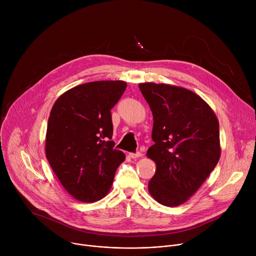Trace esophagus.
Wrapping results in <instances>:
<instances>
[{
    "instance_id": "obj_1",
    "label": "esophagus",
    "mask_w": 256,
    "mask_h": 256,
    "mask_svg": "<svg viewBox=\"0 0 256 256\" xmlns=\"http://www.w3.org/2000/svg\"><path fill=\"white\" fill-rule=\"evenodd\" d=\"M142 156V153L140 152H136V153H130V157L132 158V159H136V158H138Z\"/></svg>"
}]
</instances>
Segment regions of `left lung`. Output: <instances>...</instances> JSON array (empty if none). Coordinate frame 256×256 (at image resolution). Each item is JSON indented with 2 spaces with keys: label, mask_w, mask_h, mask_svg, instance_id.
I'll return each instance as SVG.
<instances>
[{
  "label": "left lung",
  "mask_w": 256,
  "mask_h": 256,
  "mask_svg": "<svg viewBox=\"0 0 256 256\" xmlns=\"http://www.w3.org/2000/svg\"><path fill=\"white\" fill-rule=\"evenodd\" d=\"M150 105L154 144L147 155L156 163L149 192L161 204L186 202L204 184L221 155L218 122L212 108L190 90L142 83Z\"/></svg>",
  "instance_id": "8db88e82"
}]
</instances>
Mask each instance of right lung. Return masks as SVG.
<instances>
[{"label":"right lung","mask_w":256,"mask_h":256,"mask_svg":"<svg viewBox=\"0 0 256 256\" xmlns=\"http://www.w3.org/2000/svg\"><path fill=\"white\" fill-rule=\"evenodd\" d=\"M126 88L124 81L82 84L64 93L52 108L46 158L64 190L80 202L105 196L126 158L114 148L110 112Z\"/></svg>","instance_id":"1"}]
</instances>
